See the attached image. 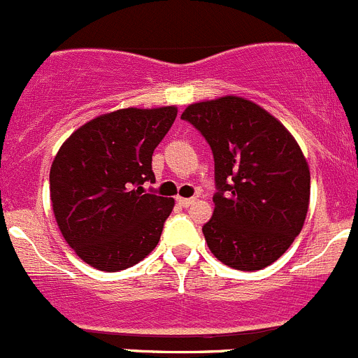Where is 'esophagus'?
I'll list each match as a JSON object with an SVG mask.
<instances>
[{
	"label": "esophagus",
	"mask_w": 358,
	"mask_h": 358,
	"mask_svg": "<svg viewBox=\"0 0 358 358\" xmlns=\"http://www.w3.org/2000/svg\"><path fill=\"white\" fill-rule=\"evenodd\" d=\"M178 203L180 207H189L191 203H194V198H182V196H178Z\"/></svg>",
	"instance_id": "obj_1"
}]
</instances>
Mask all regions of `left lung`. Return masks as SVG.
Returning a JSON list of instances; mask_svg holds the SVG:
<instances>
[{
  "label": "left lung",
  "mask_w": 358,
  "mask_h": 358,
  "mask_svg": "<svg viewBox=\"0 0 358 358\" xmlns=\"http://www.w3.org/2000/svg\"><path fill=\"white\" fill-rule=\"evenodd\" d=\"M180 118L210 144L214 215L203 226L210 252L229 268L257 271L278 259L303 229L310 167L292 134L238 95L189 104Z\"/></svg>",
  "instance_id": "1"
}]
</instances>
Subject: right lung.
Listing matches in <instances>:
<instances>
[{"label": "right lung", "instance_id": "obj_1", "mask_svg": "<svg viewBox=\"0 0 358 358\" xmlns=\"http://www.w3.org/2000/svg\"><path fill=\"white\" fill-rule=\"evenodd\" d=\"M178 116L176 106L125 108L74 130L50 167V200L64 240L83 263L120 271L160 242L174 198L144 189L155 182V148Z\"/></svg>", "mask_w": 358, "mask_h": 358}]
</instances>
